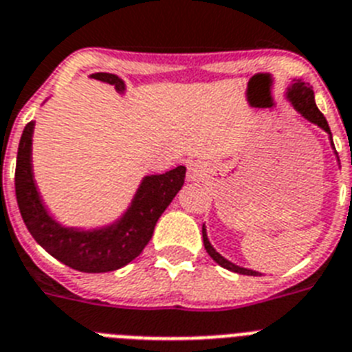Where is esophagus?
<instances>
[{"instance_id":"obj_1","label":"esophagus","mask_w":352,"mask_h":352,"mask_svg":"<svg viewBox=\"0 0 352 352\" xmlns=\"http://www.w3.org/2000/svg\"><path fill=\"white\" fill-rule=\"evenodd\" d=\"M188 181L190 182H201L208 177V168H206L204 162L201 161H191L188 164Z\"/></svg>"}]
</instances>
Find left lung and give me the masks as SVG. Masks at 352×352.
Returning a JSON list of instances; mask_svg holds the SVG:
<instances>
[{
  "mask_svg": "<svg viewBox=\"0 0 352 352\" xmlns=\"http://www.w3.org/2000/svg\"><path fill=\"white\" fill-rule=\"evenodd\" d=\"M285 97H287V101L293 104V108L298 111L300 116L304 117V119H307L309 122H313V124H316L318 128H322V130H324L325 133L329 135L331 146H333V150H334L331 128H329V124H327V119L324 117V113H322V111L318 110V107H316L315 92H313V88H311L307 82L302 81V79H293V82H291L289 87H287ZM334 153H336V150H334ZM336 159H338V153H336ZM202 241H204V248H206V251H208V255L215 260L217 264L222 265L224 270H230V271H233V273H239V275H248V276H258L260 275L258 271L248 270V267L236 265V264H233V262H230L228 258H224V256H222L221 253H219V251H217L215 248L211 245L210 239H208V231H206V224H202Z\"/></svg>",
  "mask_w": 352,
  "mask_h": 352,
  "instance_id": "8db88e82",
  "label": "left lung"
}]
</instances>
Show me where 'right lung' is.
Wrapping results in <instances>:
<instances>
[{"label": "right lung", "mask_w": 352, "mask_h": 352, "mask_svg": "<svg viewBox=\"0 0 352 352\" xmlns=\"http://www.w3.org/2000/svg\"><path fill=\"white\" fill-rule=\"evenodd\" d=\"M90 77L126 92V85L113 74L97 72ZM36 122L23 130L16 161V199L23 222L34 241L54 258L82 273H108L130 264L146 248L159 217L184 184L186 168L177 166L162 175L142 177L135 195L117 221L99 228H70L56 221L37 190L32 168V135Z\"/></svg>", "instance_id": "right-lung-1"}]
</instances>
